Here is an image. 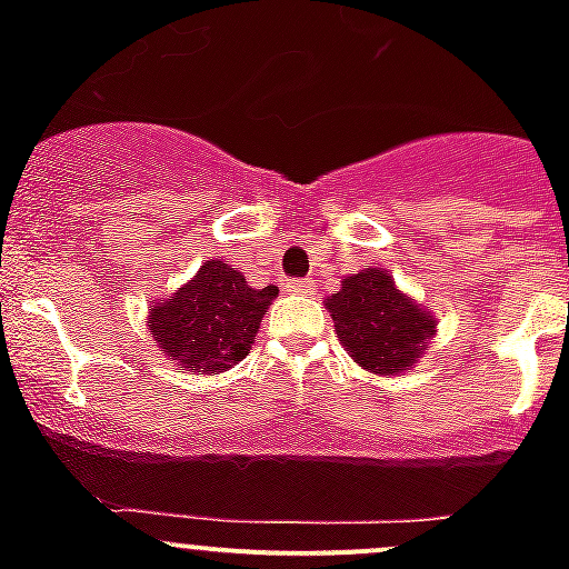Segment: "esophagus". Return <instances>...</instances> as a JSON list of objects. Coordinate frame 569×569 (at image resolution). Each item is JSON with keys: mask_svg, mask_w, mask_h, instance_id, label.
I'll list each match as a JSON object with an SVG mask.
<instances>
[{"mask_svg": "<svg viewBox=\"0 0 569 569\" xmlns=\"http://www.w3.org/2000/svg\"><path fill=\"white\" fill-rule=\"evenodd\" d=\"M284 290L293 296H310L316 293V281L313 279H293V281H284Z\"/></svg>", "mask_w": 569, "mask_h": 569, "instance_id": "1", "label": "esophagus"}]
</instances>
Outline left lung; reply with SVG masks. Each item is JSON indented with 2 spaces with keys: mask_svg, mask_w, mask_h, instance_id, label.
<instances>
[{
  "mask_svg": "<svg viewBox=\"0 0 569 569\" xmlns=\"http://www.w3.org/2000/svg\"><path fill=\"white\" fill-rule=\"evenodd\" d=\"M325 308L347 353L373 376L410 373L436 336V316L399 290L385 268L345 276Z\"/></svg>",
  "mask_w": 569,
  "mask_h": 569,
  "instance_id": "left-lung-1",
  "label": "left lung"
}]
</instances>
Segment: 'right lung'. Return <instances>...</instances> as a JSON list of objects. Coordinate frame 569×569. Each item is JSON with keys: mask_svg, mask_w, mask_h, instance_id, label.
Listing matches in <instances>:
<instances>
[{"mask_svg": "<svg viewBox=\"0 0 569 569\" xmlns=\"http://www.w3.org/2000/svg\"><path fill=\"white\" fill-rule=\"evenodd\" d=\"M276 296L273 284L256 290L233 264L208 259L176 293L150 305L148 333L170 365L193 376L224 373L248 356Z\"/></svg>", "mask_w": 569, "mask_h": 569, "instance_id": "add662e5", "label": "right lung"}]
</instances>
